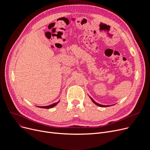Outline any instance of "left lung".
<instances>
[{
    "mask_svg": "<svg viewBox=\"0 0 150 150\" xmlns=\"http://www.w3.org/2000/svg\"><path fill=\"white\" fill-rule=\"evenodd\" d=\"M91 100H92V101L93 102V103H95L96 105H97V106H101V107H107V106H104V105H100V104H98V103H96V102L95 101H94L92 98H91Z\"/></svg>",
    "mask_w": 150,
    "mask_h": 150,
    "instance_id": "obj_1",
    "label": "left lung"
}]
</instances>
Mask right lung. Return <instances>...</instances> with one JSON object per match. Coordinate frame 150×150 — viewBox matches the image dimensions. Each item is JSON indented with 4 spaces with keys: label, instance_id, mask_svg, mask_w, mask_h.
Wrapping results in <instances>:
<instances>
[{
    "label": "right lung",
    "instance_id": "obj_1",
    "mask_svg": "<svg viewBox=\"0 0 150 150\" xmlns=\"http://www.w3.org/2000/svg\"><path fill=\"white\" fill-rule=\"evenodd\" d=\"M58 103H59V101L57 102V103H53V104H52V105H49V106H40L39 108H45V109H49V108H51L54 107V106H56Z\"/></svg>",
    "mask_w": 150,
    "mask_h": 150
}]
</instances>
